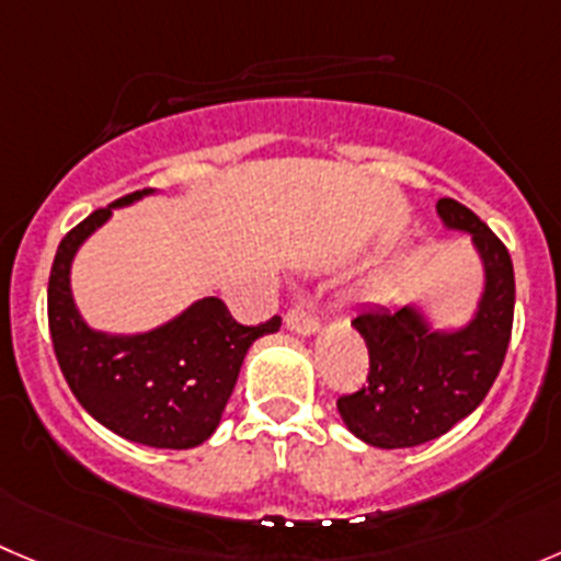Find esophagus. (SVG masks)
<instances>
[{
	"mask_svg": "<svg viewBox=\"0 0 561 561\" xmlns=\"http://www.w3.org/2000/svg\"><path fill=\"white\" fill-rule=\"evenodd\" d=\"M286 328L295 330V333L300 335L313 333V330L319 328V313L317 308H313L311 297H300V300H295V306L286 311Z\"/></svg>",
	"mask_w": 561,
	"mask_h": 561,
	"instance_id": "obj_1",
	"label": "esophagus"
}]
</instances>
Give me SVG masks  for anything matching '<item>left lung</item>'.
<instances>
[{
	"label": "left lung",
	"mask_w": 561,
	"mask_h": 561,
	"mask_svg": "<svg viewBox=\"0 0 561 561\" xmlns=\"http://www.w3.org/2000/svg\"><path fill=\"white\" fill-rule=\"evenodd\" d=\"M446 226L473 233L488 270V289L471 328L426 333L419 313L364 308L352 328L369 346L366 386L339 397L344 424L380 449H408L449 432L493 388L515 317V272L506 244L455 197H440Z\"/></svg>",
	"instance_id": "obj_1"
}]
</instances>
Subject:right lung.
<instances>
[{
	"mask_svg": "<svg viewBox=\"0 0 561 561\" xmlns=\"http://www.w3.org/2000/svg\"><path fill=\"white\" fill-rule=\"evenodd\" d=\"M140 192L117 197L131 204ZM112 215L95 209L62 237L49 275V333L73 397L99 424L131 444L192 449L217 430L250 344L275 333L280 317L242 324L217 297H204L179 319L146 335L93 333L71 300L68 270L79 244Z\"/></svg>",
	"mask_w": 561,
	"mask_h": 561,
	"instance_id": "obj_1",
	"label": "right lung"
}]
</instances>
